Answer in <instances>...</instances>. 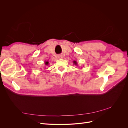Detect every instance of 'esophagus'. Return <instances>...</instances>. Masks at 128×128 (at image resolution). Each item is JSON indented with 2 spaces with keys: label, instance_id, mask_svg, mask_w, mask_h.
Wrapping results in <instances>:
<instances>
[{
  "label": "esophagus",
  "instance_id": "1",
  "mask_svg": "<svg viewBox=\"0 0 128 128\" xmlns=\"http://www.w3.org/2000/svg\"><path fill=\"white\" fill-rule=\"evenodd\" d=\"M58 57H59V58H62V56L61 55H60V56H58Z\"/></svg>",
  "mask_w": 128,
  "mask_h": 128
}]
</instances>
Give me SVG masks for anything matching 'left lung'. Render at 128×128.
<instances>
[{"label": "left lung", "instance_id": "obj_1", "mask_svg": "<svg viewBox=\"0 0 128 128\" xmlns=\"http://www.w3.org/2000/svg\"><path fill=\"white\" fill-rule=\"evenodd\" d=\"M74 63L75 64H76V61H74Z\"/></svg>", "mask_w": 128, "mask_h": 128}]
</instances>
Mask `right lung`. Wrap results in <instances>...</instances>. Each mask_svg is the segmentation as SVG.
Instances as JSON below:
<instances>
[{"mask_svg":"<svg viewBox=\"0 0 128 128\" xmlns=\"http://www.w3.org/2000/svg\"><path fill=\"white\" fill-rule=\"evenodd\" d=\"M48 64V62L47 61V62H45V64Z\"/></svg>","mask_w":128,"mask_h":128,"instance_id":"right-lung-1","label":"right lung"}]
</instances>
